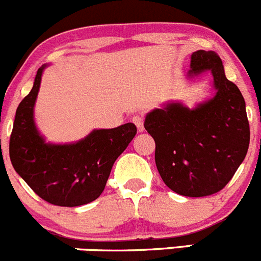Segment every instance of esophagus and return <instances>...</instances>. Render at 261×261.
I'll use <instances>...</instances> for the list:
<instances>
[{"label": "esophagus", "instance_id": "34e87169", "mask_svg": "<svg viewBox=\"0 0 261 261\" xmlns=\"http://www.w3.org/2000/svg\"><path fill=\"white\" fill-rule=\"evenodd\" d=\"M132 122H133L134 124L137 125V129H138V132H143L144 130L143 119H142L141 115H134V117L132 118Z\"/></svg>", "mask_w": 261, "mask_h": 261}]
</instances>
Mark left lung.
Instances as JSON below:
<instances>
[{"label":"left lung","instance_id":"1","mask_svg":"<svg viewBox=\"0 0 261 261\" xmlns=\"http://www.w3.org/2000/svg\"><path fill=\"white\" fill-rule=\"evenodd\" d=\"M210 71L216 94L188 108L171 101L146 115L156 143L154 161L165 184L184 197H207L223 189L245 160L250 143L246 105L228 81L217 53L192 54L189 79Z\"/></svg>","mask_w":261,"mask_h":261}]
</instances>
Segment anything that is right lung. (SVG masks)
I'll use <instances>...</instances> for the list:
<instances>
[{
  "label": "right lung",
  "mask_w": 261,
  "mask_h": 261,
  "mask_svg": "<svg viewBox=\"0 0 261 261\" xmlns=\"http://www.w3.org/2000/svg\"><path fill=\"white\" fill-rule=\"evenodd\" d=\"M37 72L32 91L17 107L10 138L15 171L45 202L77 207L97 199L105 189L115 160L137 133L133 123L94 129L72 143L46 142L35 124L34 107L44 69Z\"/></svg>",
  "instance_id": "right-lung-1"
}]
</instances>
